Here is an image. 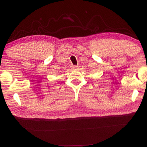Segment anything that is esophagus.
<instances>
[{
    "mask_svg": "<svg viewBox=\"0 0 147 147\" xmlns=\"http://www.w3.org/2000/svg\"><path fill=\"white\" fill-rule=\"evenodd\" d=\"M78 67V66H77V65H73L72 66V69H76Z\"/></svg>",
    "mask_w": 147,
    "mask_h": 147,
    "instance_id": "obj_1",
    "label": "esophagus"
}]
</instances>
